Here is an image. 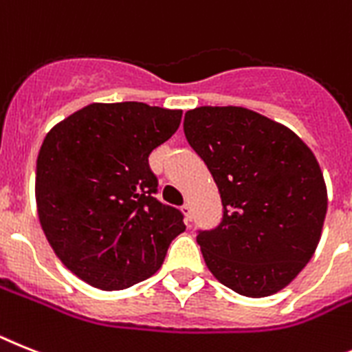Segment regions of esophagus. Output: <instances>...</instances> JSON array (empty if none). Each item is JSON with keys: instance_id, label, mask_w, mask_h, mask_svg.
Instances as JSON below:
<instances>
[{"instance_id": "1", "label": "esophagus", "mask_w": 352, "mask_h": 352, "mask_svg": "<svg viewBox=\"0 0 352 352\" xmlns=\"http://www.w3.org/2000/svg\"><path fill=\"white\" fill-rule=\"evenodd\" d=\"M182 212H184L186 217V221H191V218H193V212H191V206L188 202L182 206Z\"/></svg>"}]
</instances>
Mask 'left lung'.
Masks as SVG:
<instances>
[{"mask_svg": "<svg viewBox=\"0 0 352 352\" xmlns=\"http://www.w3.org/2000/svg\"><path fill=\"white\" fill-rule=\"evenodd\" d=\"M184 134L223 206L220 226L197 236L211 274L245 297L283 290L311 259L326 218L313 152L281 123L232 105L188 111Z\"/></svg>", "mask_w": 352, "mask_h": 352, "instance_id": "8db88e82", "label": "left lung"}]
</instances>
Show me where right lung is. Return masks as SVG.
<instances>
[{
    "mask_svg": "<svg viewBox=\"0 0 352 352\" xmlns=\"http://www.w3.org/2000/svg\"><path fill=\"white\" fill-rule=\"evenodd\" d=\"M182 111L141 102L91 103L46 134L35 200L46 240L66 268L100 290H125L161 268L182 212L159 202L148 155Z\"/></svg>",
    "mask_w": 352,
    "mask_h": 352,
    "instance_id": "obj_1",
    "label": "right lung"
}]
</instances>
